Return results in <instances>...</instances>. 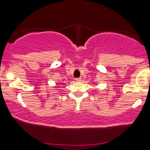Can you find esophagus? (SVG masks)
I'll return each mask as SVG.
<instances>
[{
  "mask_svg": "<svg viewBox=\"0 0 150 150\" xmlns=\"http://www.w3.org/2000/svg\"><path fill=\"white\" fill-rule=\"evenodd\" d=\"M81 81V78H75V81H77V82H79V81Z\"/></svg>",
  "mask_w": 150,
  "mask_h": 150,
  "instance_id": "1",
  "label": "esophagus"
}]
</instances>
